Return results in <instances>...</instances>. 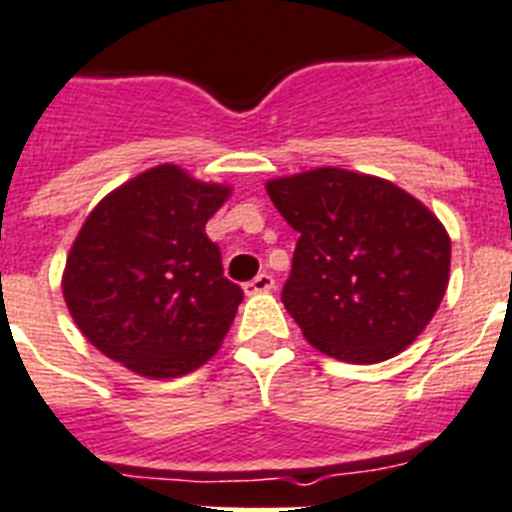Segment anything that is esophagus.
I'll return each instance as SVG.
<instances>
[{"mask_svg":"<svg viewBox=\"0 0 512 512\" xmlns=\"http://www.w3.org/2000/svg\"><path fill=\"white\" fill-rule=\"evenodd\" d=\"M273 289H276V281H273L270 273H260V276H255L252 281L244 284V292L247 294H265V292H273Z\"/></svg>","mask_w":512,"mask_h":512,"instance_id":"34e87169","label":"esophagus"}]
</instances>
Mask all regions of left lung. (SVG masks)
I'll list each match as a JSON object with an SVG mask.
<instances>
[{
  "mask_svg": "<svg viewBox=\"0 0 512 512\" xmlns=\"http://www.w3.org/2000/svg\"><path fill=\"white\" fill-rule=\"evenodd\" d=\"M299 234L281 302L323 355L381 363L429 326L450 284L442 220L392 181L315 168L265 184Z\"/></svg>",
  "mask_w": 512,
  "mask_h": 512,
  "instance_id": "left-lung-1",
  "label": "left lung"
}]
</instances>
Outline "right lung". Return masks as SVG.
Here are the masks:
<instances>
[{
	"label": "right lung",
	"mask_w": 512,
	"mask_h": 512,
	"mask_svg": "<svg viewBox=\"0 0 512 512\" xmlns=\"http://www.w3.org/2000/svg\"><path fill=\"white\" fill-rule=\"evenodd\" d=\"M231 186L157 165L112 189L83 220L62 270L81 334L147 378L197 371L220 350L244 292L223 276L207 220Z\"/></svg>",
	"instance_id": "obj_1"
}]
</instances>
